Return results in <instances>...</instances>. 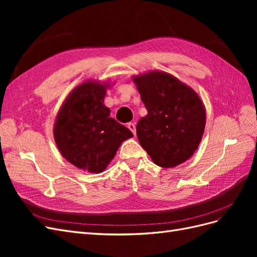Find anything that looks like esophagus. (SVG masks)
I'll return each instance as SVG.
<instances>
[{
    "label": "esophagus",
    "instance_id": "esophagus-1",
    "mask_svg": "<svg viewBox=\"0 0 257 257\" xmlns=\"http://www.w3.org/2000/svg\"><path fill=\"white\" fill-rule=\"evenodd\" d=\"M127 127L132 131V133H133L134 135H136V125H135V123H133V122L127 123Z\"/></svg>",
    "mask_w": 257,
    "mask_h": 257
}]
</instances>
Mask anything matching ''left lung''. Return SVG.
I'll return each instance as SVG.
<instances>
[{
    "mask_svg": "<svg viewBox=\"0 0 257 257\" xmlns=\"http://www.w3.org/2000/svg\"><path fill=\"white\" fill-rule=\"evenodd\" d=\"M148 114L138 121V141L155 164L185 162L204 134L206 111L196 92L174 76L150 72L134 77Z\"/></svg>",
    "mask_w": 257,
    "mask_h": 257,
    "instance_id": "8db88e82",
    "label": "left lung"
}]
</instances>
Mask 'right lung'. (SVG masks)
I'll use <instances>...</instances> for the list:
<instances>
[{
    "label": "right lung",
    "mask_w": 257,
    "mask_h": 257,
    "mask_svg": "<svg viewBox=\"0 0 257 257\" xmlns=\"http://www.w3.org/2000/svg\"><path fill=\"white\" fill-rule=\"evenodd\" d=\"M108 83L87 81L67 96L54 123L53 135L62 155L90 173H102L122 142L133 133L109 118L104 105Z\"/></svg>",
    "instance_id": "obj_1"
}]
</instances>
